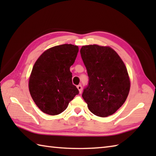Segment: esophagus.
Masks as SVG:
<instances>
[{"instance_id": "34e87169", "label": "esophagus", "mask_w": 156, "mask_h": 156, "mask_svg": "<svg viewBox=\"0 0 156 156\" xmlns=\"http://www.w3.org/2000/svg\"><path fill=\"white\" fill-rule=\"evenodd\" d=\"M77 88L78 89V90H79V92H80V93L81 94L82 93V86L80 84V85H78L77 86Z\"/></svg>"}]
</instances>
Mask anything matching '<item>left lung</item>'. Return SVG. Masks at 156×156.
<instances>
[{
    "label": "left lung",
    "mask_w": 156,
    "mask_h": 156,
    "mask_svg": "<svg viewBox=\"0 0 156 156\" xmlns=\"http://www.w3.org/2000/svg\"><path fill=\"white\" fill-rule=\"evenodd\" d=\"M80 54L89 78L82 98L94 115L101 117L112 115L123 105L130 90L125 64L109 47L82 46Z\"/></svg>",
    "instance_id": "8db88e82"
}]
</instances>
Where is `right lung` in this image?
Here are the masks:
<instances>
[{
    "instance_id": "obj_1",
    "label": "right lung",
    "mask_w": 156,
    "mask_h": 156,
    "mask_svg": "<svg viewBox=\"0 0 156 156\" xmlns=\"http://www.w3.org/2000/svg\"><path fill=\"white\" fill-rule=\"evenodd\" d=\"M78 52L76 45H57L44 51L35 62L29 78V89L35 103L45 113L60 114L78 94L69 70Z\"/></svg>"
}]
</instances>
